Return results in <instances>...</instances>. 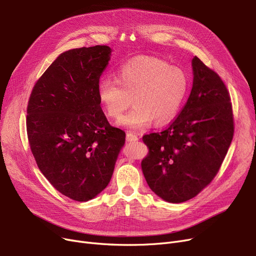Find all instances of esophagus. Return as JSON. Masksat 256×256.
Wrapping results in <instances>:
<instances>
[{
  "mask_svg": "<svg viewBox=\"0 0 256 256\" xmlns=\"http://www.w3.org/2000/svg\"><path fill=\"white\" fill-rule=\"evenodd\" d=\"M139 138L137 135L132 134V132H128L126 134V141L128 142H132V141H137Z\"/></svg>",
  "mask_w": 256,
  "mask_h": 256,
  "instance_id": "esophagus-1",
  "label": "esophagus"
}]
</instances>
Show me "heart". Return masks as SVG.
<instances>
[{"mask_svg":"<svg viewBox=\"0 0 256 256\" xmlns=\"http://www.w3.org/2000/svg\"><path fill=\"white\" fill-rule=\"evenodd\" d=\"M190 80L181 66L142 56L124 64L116 82L102 78L97 84L98 102L104 113L119 119L132 102L130 112L118 124L130 130L168 124L176 116L187 95Z\"/></svg>","mask_w":256,"mask_h":256,"instance_id":"1","label":"heart"}]
</instances>
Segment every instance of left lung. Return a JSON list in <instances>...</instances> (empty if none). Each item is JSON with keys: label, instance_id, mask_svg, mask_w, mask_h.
<instances>
[{"label": "left lung", "instance_id": "1", "mask_svg": "<svg viewBox=\"0 0 256 256\" xmlns=\"http://www.w3.org/2000/svg\"><path fill=\"white\" fill-rule=\"evenodd\" d=\"M192 66V88L179 116L161 132L143 136L150 148L141 162L144 178L170 203L188 201L212 181L234 132L223 80L196 56Z\"/></svg>", "mask_w": 256, "mask_h": 256}]
</instances>
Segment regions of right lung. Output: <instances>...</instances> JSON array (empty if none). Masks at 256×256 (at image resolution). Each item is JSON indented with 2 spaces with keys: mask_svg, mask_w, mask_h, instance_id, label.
I'll use <instances>...</instances> for the list:
<instances>
[{
  "mask_svg": "<svg viewBox=\"0 0 256 256\" xmlns=\"http://www.w3.org/2000/svg\"><path fill=\"white\" fill-rule=\"evenodd\" d=\"M108 46L58 55L33 86L27 108L30 148L51 185L86 202L110 181L126 132L110 126L97 84L110 60Z\"/></svg>",
  "mask_w": 256,
  "mask_h": 256,
  "instance_id": "add662e5",
  "label": "right lung"
}]
</instances>
